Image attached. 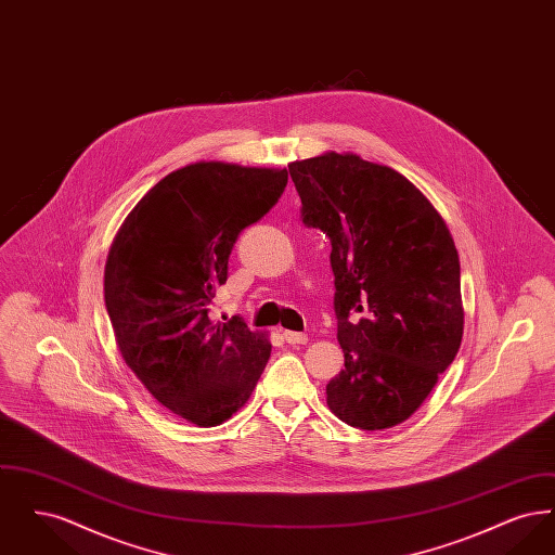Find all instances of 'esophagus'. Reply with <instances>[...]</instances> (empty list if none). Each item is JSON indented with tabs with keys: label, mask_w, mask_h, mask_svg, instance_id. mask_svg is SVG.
Wrapping results in <instances>:
<instances>
[{
	"label": "esophagus",
	"mask_w": 555,
	"mask_h": 555,
	"mask_svg": "<svg viewBox=\"0 0 555 555\" xmlns=\"http://www.w3.org/2000/svg\"><path fill=\"white\" fill-rule=\"evenodd\" d=\"M283 339L289 345H304L308 344V335L306 333H295V331H285Z\"/></svg>",
	"instance_id": "esophagus-1"
}]
</instances>
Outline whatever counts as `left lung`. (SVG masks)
Listing matches in <instances>:
<instances>
[{"instance_id": "left-lung-1", "label": "left lung", "mask_w": 555, "mask_h": 555, "mask_svg": "<svg viewBox=\"0 0 555 555\" xmlns=\"http://www.w3.org/2000/svg\"><path fill=\"white\" fill-rule=\"evenodd\" d=\"M301 216L331 238L345 369L326 405L345 424L408 421L449 369L464 335L460 258L446 220L393 168L351 152L289 164Z\"/></svg>"}]
</instances>
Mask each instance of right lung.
I'll return each instance as SVG.
<instances>
[{"mask_svg": "<svg viewBox=\"0 0 555 555\" xmlns=\"http://www.w3.org/2000/svg\"><path fill=\"white\" fill-rule=\"evenodd\" d=\"M287 168L202 159L166 175L107 251L104 299L125 364L164 408L208 428L229 421L270 358L266 331L214 322L238 233L287 186Z\"/></svg>", "mask_w": 555, "mask_h": 555, "instance_id": "right-lung-1", "label": "right lung"}]
</instances>
